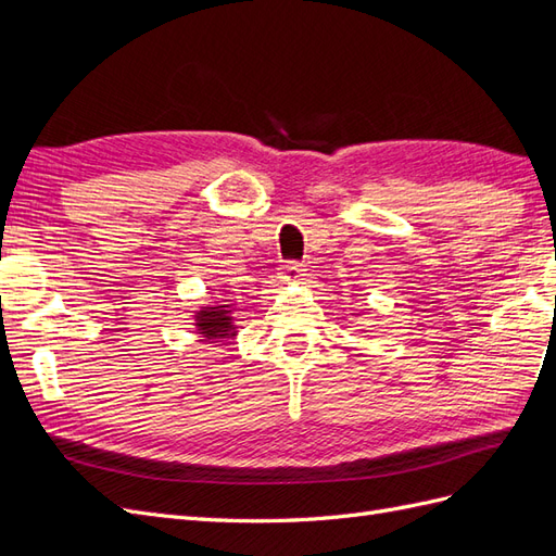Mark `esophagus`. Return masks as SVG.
I'll return each instance as SVG.
<instances>
[{
    "label": "esophagus",
    "instance_id": "obj_1",
    "mask_svg": "<svg viewBox=\"0 0 556 556\" xmlns=\"http://www.w3.org/2000/svg\"><path fill=\"white\" fill-rule=\"evenodd\" d=\"M304 271H306L304 264H299V262H288V264H282L280 278H282V280H288V282H296V280H301V278L306 276Z\"/></svg>",
    "mask_w": 556,
    "mask_h": 556
}]
</instances>
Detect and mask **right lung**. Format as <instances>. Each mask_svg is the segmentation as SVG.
Segmentation results:
<instances>
[{
    "mask_svg": "<svg viewBox=\"0 0 556 556\" xmlns=\"http://www.w3.org/2000/svg\"><path fill=\"white\" fill-rule=\"evenodd\" d=\"M197 329L199 333H204L206 339H227V333H231V317L225 306L217 308H204L197 313Z\"/></svg>",
    "mask_w": 556,
    "mask_h": 556,
    "instance_id": "right-lung-1",
    "label": "right lung"
}]
</instances>
